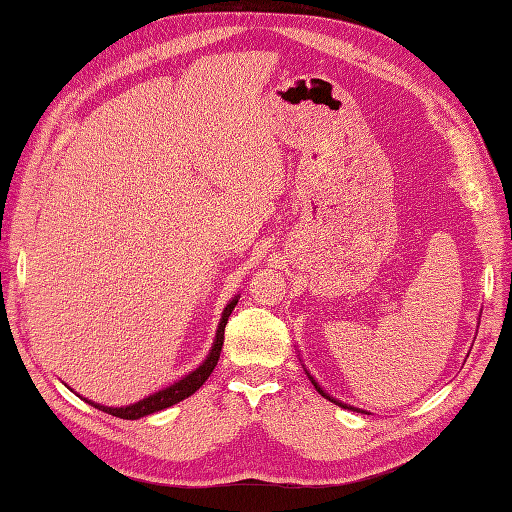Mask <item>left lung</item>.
<instances>
[{"label":"left lung","mask_w":512,"mask_h":512,"mask_svg":"<svg viewBox=\"0 0 512 512\" xmlns=\"http://www.w3.org/2000/svg\"><path fill=\"white\" fill-rule=\"evenodd\" d=\"M310 379H312V377H310ZM312 383H314V379H312ZM314 388H316V390H319V392H321V396H325V398H329V400H331V403H336V405H340V407H347V405H342V403H338V400H334V398H331V396H327V394H325V392H323V390H321V388H319V385H316V383H314ZM347 409H349V407H347Z\"/></svg>","instance_id":"8db88e82"}]
</instances>
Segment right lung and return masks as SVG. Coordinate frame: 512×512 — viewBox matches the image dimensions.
<instances>
[{"instance_id":"add662e5","label":"right lung","mask_w":512,"mask_h":512,"mask_svg":"<svg viewBox=\"0 0 512 512\" xmlns=\"http://www.w3.org/2000/svg\"><path fill=\"white\" fill-rule=\"evenodd\" d=\"M239 299H232L224 314H222V321H219V329H217V336H215V344L213 349L209 353V357L204 359V364L200 368H196L191 372V375H187L185 379H181L178 383L170 385V388H165L153 396H148L144 400H140V403L135 405H129V407H103V405H94V403H88L94 405L96 409H101L105 413H109V416H116V418H122V420H137V418H144V416H150V413L155 411H161V409H168L176 403H181V400H185L187 396H191L193 392H198L204 381L211 377V372L215 370L217 366V359H219V353H222V347H224V329H226V323H228V316L232 314L234 306H237Z\"/></svg>"}]
</instances>
